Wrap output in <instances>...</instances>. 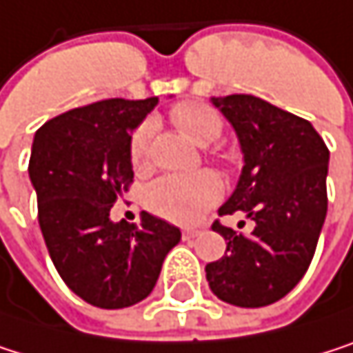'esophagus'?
Returning a JSON list of instances; mask_svg holds the SVG:
<instances>
[{"label":"esophagus","mask_w":353,"mask_h":353,"mask_svg":"<svg viewBox=\"0 0 353 353\" xmlns=\"http://www.w3.org/2000/svg\"><path fill=\"white\" fill-rule=\"evenodd\" d=\"M182 234H184V240H194V238L201 234V230H199V228H184Z\"/></svg>","instance_id":"1"}]
</instances>
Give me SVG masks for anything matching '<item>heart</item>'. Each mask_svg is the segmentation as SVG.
<instances>
[{
  "label": "heart",
  "mask_w": 353,
  "mask_h": 353,
  "mask_svg": "<svg viewBox=\"0 0 353 353\" xmlns=\"http://www.w3.org/2000/svg\"><path fill=\"white\" fill-rule=\"evenodd\" d=\"M171 121L199 146L213 144L223 132V119L211 107L201 103L175 105L171 109ZM152 130V121H142L130 138V161L138 171L148 167ZM219 194L221 184L211 171L165 175L146 190V205L152 213L173 223L190 225L217 203Z\"/></svg>",
  "instance_id": "b5f03b06"
}]
</instances>
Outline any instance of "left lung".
<instances>
[{"label": "left lung", "instance_id": "obj_1", "mask_svg": "<svg viewBox=\"0 0 353 353\" xmlns=\"http://www.w3.org/2000/svg\"><path fill=\"white\" fill-rule=\"evenodd\" d=\"M232 123L244 167L219 215L242 211L250 236L213 223L225 256L205 267L211 292L240 308L281 300L304 277L327 217L329 148L310 121L252 94L211 97Z\"/></svg>", "mask_w": 353, "mask_h": 353}]
</instances>
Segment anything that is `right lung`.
I'll return each mask as SVG.
<instances>
[{
	"label": "right lung",
	"instance_id": "right-lung-1",
	"mask_svg": "<svg viewBox=\"0 0 353 353\" xmlns=\"http://www.w3.org/2000/svg\"><path fill=\"white\" fill-rule=\"evenodd\" d=\"M157 97L107 99L43 123L28 175L39 225L65 285L84 302L117 310L144 300L182 232L142 211L140 223L111 221L113 203L134 178L130 138Z\"/></svg>",
	"mask_w": 353,
	"mask_h": 353
}]
</instances>
